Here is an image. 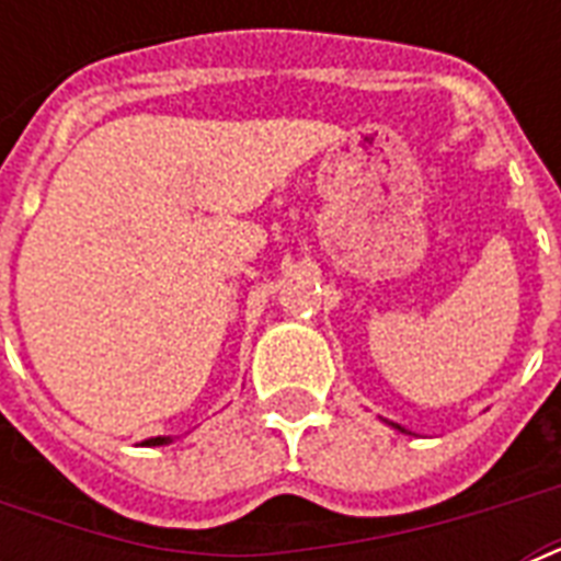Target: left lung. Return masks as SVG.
I'll list each match as a JSON object with an SVG mask.
<instances>
[{
  "label": "left lung",
  "mask_w": 561,
  "mask_h": 561,
  "mask_svg": "<svg viewBox=\"0 0 561 561\" xmlns=\"http://www.w3.org/2000/svg\"><path fill=\"white\" fill-rule=\"evenodd\" d=\"M392 427H399V425H392ZM399 431H404V427H399Z\"/></svg>",
  "instance_id": "8db88e82"
}]
</instances>
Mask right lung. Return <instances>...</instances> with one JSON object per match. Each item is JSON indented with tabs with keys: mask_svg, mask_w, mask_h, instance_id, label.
Listing matches in <instances>:
<instances>
[{
	"mask_svg": "<svg viewBox=\"0 0 561 561\" xmlns=\"http://www.w3.org/2000/svg\"><path fill=\"white\" fill-rule=\"evenodd\" d=\"M169 443V436H153V439H145L142 445H165Z\"/></svg>",
	"mask_w": 561,
	"mask_h": 561,
	"instance_id": "obj_1",
	"label": "right lung"
}]
</instances>
